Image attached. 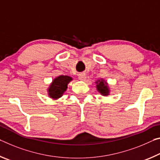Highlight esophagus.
<instances>
[{
	"mask_svg": "<svg viewBox=\"0 0 160 160\" xmlns=\"http://www.w3.org/2000/svg\"><path fill=\"white\" fill-rule=\"evenodd\" d=\"M78 78L82 81H85L86 78V75L84 73H81V74H78Z\"/></svg>",
	"mask_w": 160,
	"mask_h": 160,
	"instance_id": "34e87169",
	"label": "esophagus"
}]
</instances>
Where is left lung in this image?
I'll use <instances>...</instances> for the list:
<instances>
[{
  "instance_id": "obj_1",
  "label": "left lung",
  "mask_w": 160,
  "mask_h": 160,
  "mask_svg": "<svg viewBox=\"0 0 160 160\" xmlns=\"http://www.w3.org/2000/svg\"><path fill=\"white\" fill-rule=\"evenodd\" d=\"M96 90L98 91V93H100L102 96H108L110 95V87L108 83H107L106 81H105L103 78H100V79L96 80L95 82Z\"/></svg>"
}]
</instances>
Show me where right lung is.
<instances>
[{"instance_id":"right-lung-1","label":"right lung","mask_w":160,"mask_h":160,"mask_svg":"<svg viewBox=\"0 0 160 160\" xmlns=\"http://www.w3.org/2000/svg\"><path fill=\"white\" fill-rule=\"evenodd\" d=\"M73 80V78L67 75H59L52 80L48 88V94L52 100L61 98L67 91V86Z\"/></svg>"}]
</instances>
